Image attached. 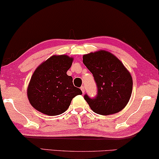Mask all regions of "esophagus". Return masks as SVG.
I'll use <instances>...</instances> for the list:
<instances>
[{
	"instance_id": "34e87169",
	"label": "esophagus",
	"mask_w": 159,
	"mask_h": 159,
	"mask_svg": "<svg viewBox=\"0 0 159 159\" xmlns=\"http://www.w3.org/2000/svg\"><path fill=\"white\" fill-rule=\"evenodd\" d=\"M80 88H81L82 92L83 93H84V92H85V90H84V86H82V87Z\"/></svg>"
}]
</instances>
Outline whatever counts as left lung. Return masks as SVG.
<instances>
[{"label": "left lung", "instance_id": "8db88e82", "mask_svg": "<svg viewBox=\"0 0 159 159\" xmlns=\"http://www.w3.org/2000/svg\"><path fill=\"white\" fill-rule=\"evenodd\" d=\"M83 63L93 75L98 88L96 98L84 96L90 109L102 115L119 112L131 98L133 80L123 63L112 53L99 50L84 55Z\"/></svg>", "mask_w": 159, "mask_h": 159}]
</instances>
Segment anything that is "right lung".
<instances>
[{
    "mask_svg": "<svg viewBox=\"0 0 159 159\" xmlns=\"http://www.w3.org/2000/svg\"><path fill=\"white\" fill-rule=\"evenodd\" d=\"M74 58L66 55H52L42 62L33 74L27 96L34 108L43 114L55 116L66 112L71 100L82 90L73 84L66 72Z\"/></svg>",
    "mask_w": 159,
    "mask_h": 159,
    "instance_id": "1",
    "label": "right lung"
}]
</instances>
